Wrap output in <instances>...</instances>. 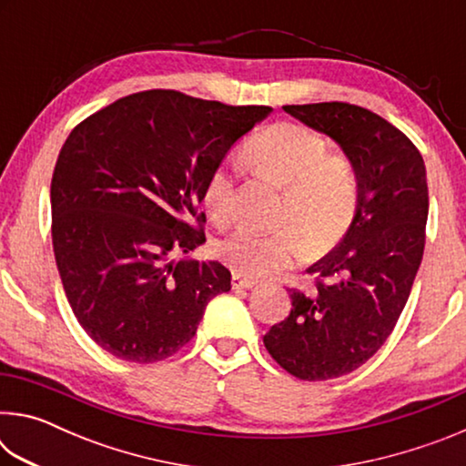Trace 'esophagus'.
<instances>
[{"label":"esophagus","mask_w":466,"mask_h":466,"mask_svg":"<svg viewBox=\"0 0 466 466\" xmlns=\"http://www.w3.org/2000/svg\"><path fill=\"white\" fill-rule=\"evenodd\" d=\"M250 288H255V281L242 278V275H232V289L242 291V289H250Z\"/></svg>","instance_id":"34e87169"}]
</instances>
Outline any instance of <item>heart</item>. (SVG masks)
Instances as JSON below:
<instances>
[{
    "mask_svg": "<svg viewBox=\"0 0 466 466\" xmlns=\"http://www.w3.org/2000/svg\"><path fill=\"white\" fill-rule=\"evenodd\" d=\"M252 175L283 191L279 232L236 230L216 242L219 261L244 278H267L286 269L302 250L319 255L335 247L356 218L360 178L343 154H329L325 139L294 123H278L252 137L242 152ZM236 164L211 170L203 203L211 219L224 226L234 216Z\"/></svg>",
    "mask_w": 466,
    "mask_h": 466,
    "instance_id": "b5f03b06",
    "label": "heart"
}]
</instances>
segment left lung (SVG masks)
<instances>
[{
  "label": "left lung",
  "instance_id": "left-lung-1",
  "mask_svg": "<svg viewBox=\"0 0 466 466\" xmlns=\"http://www.w3.org/2000/svg\"><path fill=\"white\" fill-rule=\"evenodd\" d=\"M283 110L333 139L360 178L350 230L309 267L319 278L317 289H289V317L263 337L291 376L329 380L366 364L405 309L425 247L428 178L411 139L368 108L319 102Z\"/></svg>",
  "mask_w": 466,
  "mask_h": 466
}]
</instances>
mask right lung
I'll return each mask as SVG.
<instances>
[{
	"mask_svg": "<svg viewBox=\"0 0 466 466\" xmlns=\"http://www.w3.org/2000/svg\"><path fill=\"white\" fill-rule=\"evenodd\" d=\"M271 113L147 90L69 133L51 180L55 261L77 322L110 356L170 358L209 299L230 289L222 263L175 255L205 242L187 218L208 177Z\"/></svg>",
	"mask_w": 466,
	"mask_h": 466,
	"instance_id": "right-lung-1",
	"label": "right lung"
}]
</instances>
